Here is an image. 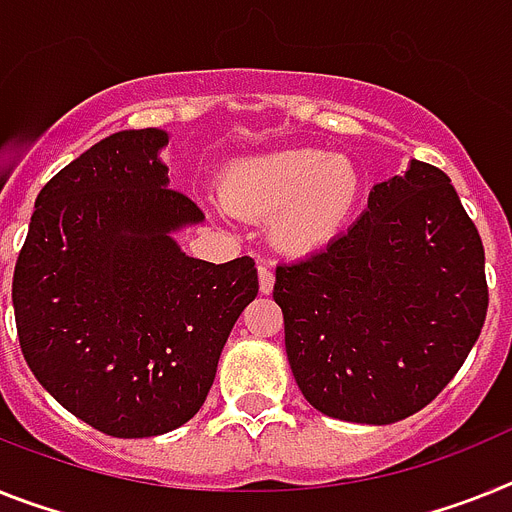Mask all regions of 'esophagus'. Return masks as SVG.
Returning <instances> with one entry per match:
<instances>
[{
  "mask_svg": "<svg viewBox=\"0 0 512 512\" xmlns=\"http://www.w3.org/2000/svg\"><path fill=\"white\" fill-rule=\"evenodd\" d=\"M257 278H260V294H270V291H273V283H276L273 270L260 265V268H257Z\"/></svg>",
  "mask_w": 512,
  "mask_h": 512,
  "instance_id": "obj_1",
  "label": "esophagus"
}]
</instances>
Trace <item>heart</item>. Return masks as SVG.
I'll return each instance as SVG.
<instances>
[{
	"label": "heart",
	"instance_id": "heart-1",
	"mask_svg": "<svg viewBox=\"0 0 512 512\" xmlns=\"http://www.w3.org/2000/svg\"><path fill=\"white\" fill-rule=\"evenodd\" d=\"M221 200L236 216L268 221L270 244L302 260L346 234L362 200V176L349 158L325 150H273L231 163Z\"/></svg>",
	"mask_w": 512,
	"mask_h": 512
}]
</instances>
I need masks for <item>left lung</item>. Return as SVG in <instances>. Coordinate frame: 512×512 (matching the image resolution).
Instances as JSON below:
<instances>
[{"mask_svg":"<svg viewBox=\"0 0 512 512\" xmlns=\"http://www.w3.org/2000/svg\"><path fill=\"white\" fill-rule=\"evenodd\" d=\"M294 380L317 411L393 424L435 401L482 333L484 247L448 174L411 161L333 247L278 265Z\"/></svg>","mask_w":512,"mask_h":512,"instance_id":"obj_1","label":"left lung"}]
</instances>
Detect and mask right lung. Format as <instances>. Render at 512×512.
Instances as JSON below:
<instances>
[{"label":"right lung","instance_id":"right-lung-1","mask_svg":"<svg viewBox=\"0 0 512 512\" xmlns=\"http://www.w3.org/2000/svg\"><path fill=\"white\" fill-rule=\"evenodd\" d=\"M166 145V130H122L67 163L38 192L12 278L30 372L124 440L190 422L257 296L252 257L205 263L174 239L205 216L169 190Z\"/></svg>","mask_w":512,"mask_h":512}]
</instances>
